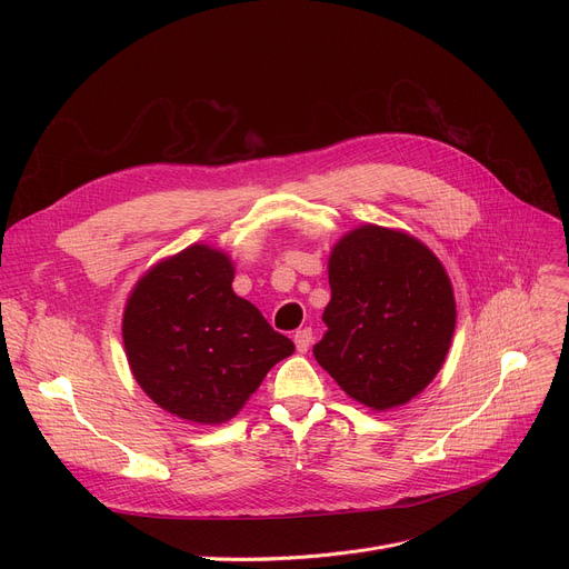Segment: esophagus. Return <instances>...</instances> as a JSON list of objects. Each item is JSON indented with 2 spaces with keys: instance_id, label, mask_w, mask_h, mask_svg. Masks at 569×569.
Listing matches in <instances>:
<instances>
[{
  "instance_id": "1",
  "label": "esophagus",
  "mask_w": 569,
  "mask_h": 569,
  "mask_svg": "<svg viewBox=\"0 0 569 569\" xmlns=\"http://www.w3.org/2000/svg\"><path fill=\"white\" fill-rule=\"evenodd\" d=\"M292 341H295V348H297V352H307V350L311 348V341H313V332L309 330V327H305V330H297V332H295Z\"/></svg>"
}]
</instances>
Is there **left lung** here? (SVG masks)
<instances>
[{"label": "left lung", "mask_w": 569, "mask_h": 569, "mask_svg": "<svg viewBox=\"0 0 569 569\" xmlns=\"http://www.w3.org/2000/svg\"><path fill=\"white\" fill-rule=\"evenodd\" d=\"M332 300L318 365L341 390L382 412L420 395L450 350L457 302L442 262L420 239L373 223L357 226L327 260Z\"/></svg>", "instance_id": "1"}]
</instances>
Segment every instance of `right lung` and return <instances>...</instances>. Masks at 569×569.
<instances>
[{
    "label": "right lung",
    "instance_id": "1",
    "mask_svg": "<svg viewBox=\"0 0 569 569\" xmlns=\"http://www.w3.org/2000/svg\"><path fill=\"white\" fill-rule=\"evenodd\" d=\"M234 262L191 244L138 279L122 316L127 360L142 392L193 425H226L267 371L295 352L232 290Z\"/></svg>",
    "mask_w": 569,
    "mask_h": 569
}]
</instances>
